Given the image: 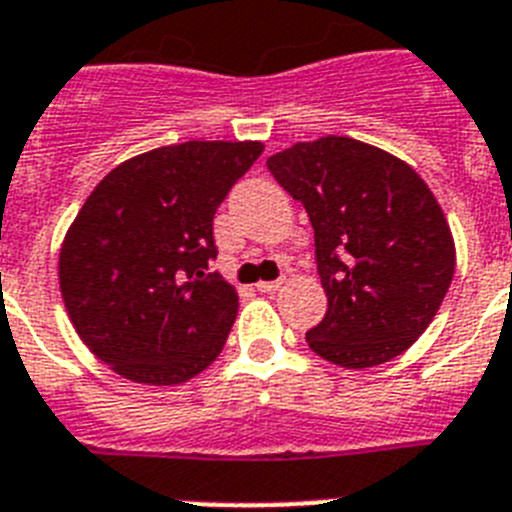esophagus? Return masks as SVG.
I'll use <instances>...</instances> for the list:
<instances>
[{"label": "esophagus", "instance_id": "34e87169", "mask_svg": "<svg viewBox=\"0 0 512 512\" xmlns=\"http://www.w3.org/2000/svg\"><path fill=\"white\" fill-rule=\"evenodd\" d=\"M281 283L283 281H260V283H257V291H260V293H273V291H278V288H281Z\"/></svg>", "mask_w": 512, "mask_h": 512}]
</instances>
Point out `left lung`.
Wrapping results in <instances>:
<instances>
[{
  "label": "left lung",
  "instance_id": "left-lung-1",
  "mask_svg": "<svg viewBox=\"0 0 512 512\" xmlns=\"http://www.w3.org/2000/svg\"><path fill=\"white\" fill-rule=\"evenodd\" d=\"M270 175L306 208L327 314L306 332L324 361L371 368L428 330L456 268L451 229L420 175L348 136L296 144Z\"/></svg>",
  "mask_w": 512,
  "mask_h": 512
}]
</instances>
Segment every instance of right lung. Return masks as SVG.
<instances>
[{
	"label": "right lung",
	"instance_id": "right-lung-1",
	"mask_svg": "<svg viewBox=\"0 0 512 512\" xmlns=\"http://www.w3.org/2000/svg\"><path fill=\"white\" fill-rule=\"evenodd\" d=\"M260 141H185L146 151L100 180L71 224L59 283L77 335L126 379L172 386L216 361L237 291L208 273L213 216Z\"/></svg>",
	"mask_w": 512,
	"mask_h": 512
}]
</instances>
